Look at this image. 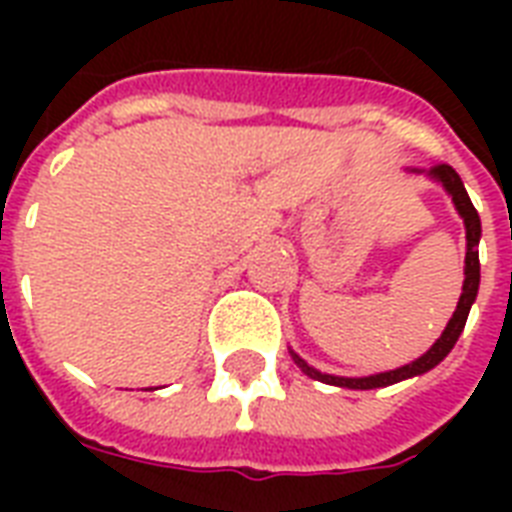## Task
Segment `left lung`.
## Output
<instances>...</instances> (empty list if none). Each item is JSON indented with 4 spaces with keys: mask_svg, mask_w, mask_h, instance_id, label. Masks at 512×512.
Here are the masks:
<instances>
[{
    "mask_svg": "<svg viewBox=\"0 0 512 512\" xmlns=\"http://www.w3.org/2000/svg\"><path fill=\"white\" fill-rule=\"evenodd\" d=\"M420 172V175H428L433 183H438L449 196H452V204L457 209V215L462 217L465 223V241H468V249H465V281H462V295L460 303H457V311L452 313V319L444 327L441 337H438L433 345H430L420 358H414L412 364L398 366V369H390V372H377L369 374V377H340V374H327L313 369L305 358H300L295 350H289V356L300 369H303L311 380L327 382V385H337V388H350V390H374V388H388V385H396L401 380H409V377H417V374L430 372L433 366H438L449 353H452L454 342L460 340L462 329H465V321H468V313L473 308L478 297V284H481V263H478V241H481V217H478L473 201H470L465 185H462L460 175L449 167V164H438V167H430V170H409Z\"/></svg>",
    "mask_w": 512,
    "mask_h": 512,
    "instance_id": "8db88e82",
    "label": "left lung"
}]
</instances>
